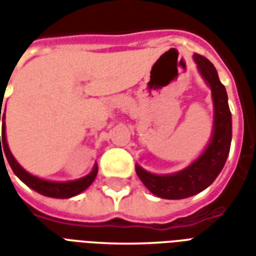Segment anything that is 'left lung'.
Masks as SVG:
<instances>
[{
  "label": "left lung",
  "mask_w": 256,
  "mask_h": 256,
  "mask_svg": "<svg viewBox=\"0 0 256 256\" xmlns=\"http://www.w3.org/2000/svg\"><path fill=\"white\" fill-rule=\"evenodd\" d=\"M202 76L211 88L214 100V132L208 146L198 160L185 170L170 176H156L136 167L137 176L150 192L162 198H185L202 192L218 177L230 150L232 114L228 104V94L220 84L214 64L202 54L193 56Z\"/></svg>",
  "instance_id": "8db88e82"
}]
</instances>
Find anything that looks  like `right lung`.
<instances>
[{"instance_id":"add662e5","label":"right lung","mask_w":256,"mask_h":256,"mask_svg":"<svg viewBox=\"0 0 256 256\" xmlns=\"http://www.w3.org/2000/svg\"><path fill=\"white\" fill-rule=\"evenodd\" d=\"M2 100V97H1ZM0 106V120L2 119V133L0 136V150L1 152H5V156L8 159V163L10 168L14 170V172L18 176V177L23 181V182L30 186L31 189H34L36 192L41 193L44 196H49V198H72L75 194L78 193L84 192V189L88 188L89 185H92V182L94 181L96 176H97V164L93 168V172H90L89 176L86 177L80 178L78 181H70V182H52V181H45V180H41V178L34 177L31 176L30 172H27L20 166L19 163L16 162L10 150L8 148V144H6V137H5V114L1 112ZM4 148H2V146ZM1 159H4L2 154H1Z\"/></svg>"}]
</instances>
